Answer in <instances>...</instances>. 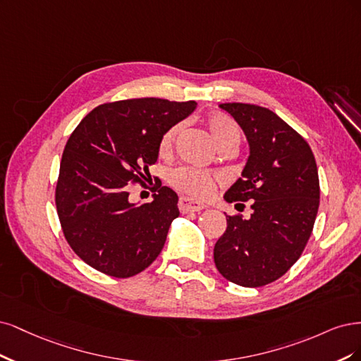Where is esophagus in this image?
I'll list each match as a JSON object with an SVG mask.
<instances>
[{"instance_id":"obj_1","label":"esophagus","mask_w":361,"mask_h":361,"mask_svg":"<svg viewBox=\"0 0 361 361\" xmlns=\"http://www.w3.org/2000/svg\"><path fill=\"white\" fill-rule=\"evenodd\" d=\"M178 208L183 214H188V213H197L201 212L205 208L204 204L189 200V197H181L180 202H178Z\"/></svg>"}]
</instances>
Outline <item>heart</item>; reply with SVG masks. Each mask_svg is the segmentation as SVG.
Wrapping results in <instances>:
<instances>
[{"label":"heart","mask_w":361,"mask_h":361,"mask_svg":"<svg viewBox=\"0 0 361 361\" xmlns=\"http://www.w3.org/2000/svg\"><path fill=\"white\" fill-rule=\"evenodd\" d=\"M207 129L210 132L214 144L222 149L225 147L234 145L237 147L240 142V129L238 126L232 121L228 115L224 114H212L205 121ZM181 129V123L172 124L164 132L159 141V151L161 154L168 153L172 148L173 139ZM168 181L173 189L181 193L189 195L196 200H205L216 189V176L212 172L190 168V166H177L169 171Z\"/></svg>","instance_id":"obj_1"}]
</instances>
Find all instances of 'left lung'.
Wrapping results in <instances>:
<instances>
[{
    "label": "left lung",
    "instance_id": "left-lung-1",
    "mask_svg": "<svg viewBox=\"0 0 361 361\" xmlns=\"http://www.w3.org/2000/svg\"><path fill=\"white\" fill-rule=\"evenodd\" d=\"M240 124L250 156L225 193L228 202L250 201V217L226 216L214 246L217 270L229 282L258 288L282 277L303 253L319 207L315 156L306 139L281 117L249 103H224Z\"/></svg>",
    "mask_w": 361,
    "mask_h": 361
}]
</instances>
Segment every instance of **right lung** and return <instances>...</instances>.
<instances>
[{"instance_id": "1", "label": "right lung", "mask_w": 361, "mask_h": 361, "mask_svg": "<svg viewBox=\"0 0 361 361\" xmlns=\"http://www.w3.org/2000/svg\"><path fill=\"white\" fill-rule=\"evenodd\" d=\"M196 102L142 97L103 103L78 124L64 147L55 205L78 257L112 277L144 271L164 249L178 196L166 185L154 200L129 202L130 183H144L164 132L193 112Z\"/></svg>"}]
</instances>
